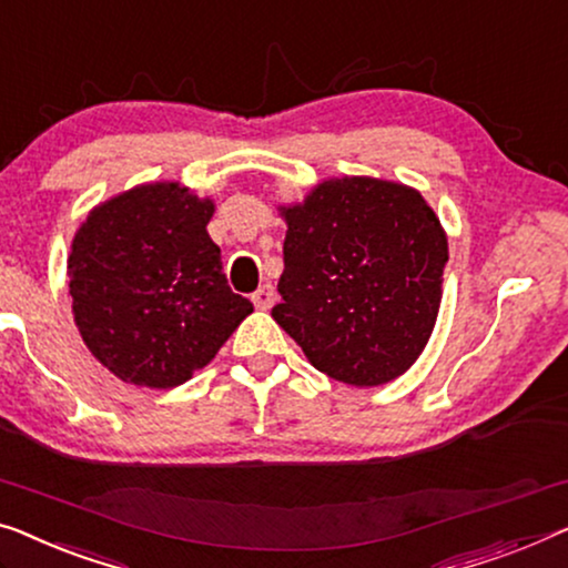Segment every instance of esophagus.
<instances>
[{
  "label": "esophagus",
  "mask_w": 568,
  "mask_h": 568,
  "mask_svg": "<svg viewBox=\"0 0 568 568\" xmlns=\"http://www.w3.org/2000/svg\"><path fill=\"white\" fill-rule=\"evenodd\" d=\"M251 300H253V304H256V310H271V304H274V300H276L274 286L271 284L258 286V290L251 294Z\"/></svg>",
  "instance_id": "1"
}]
</instances>
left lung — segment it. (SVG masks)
<instances>
[{"label": "left lung", "mask_w": 568, "mask_h": 568, "mask_svg": "<svg viewBox=\"0 0 568 568\" xmlns=\"http://www.w3.org/2000/svg\"><path fill=\"white\" fill-rule=\"evenodd\" d=\"M286 220L282 302L271 315L343 384L405 374L430 338L448 241L420 192L372 176L317 184Z\"/></svg>", "instance_id": "1"}]
</instances>
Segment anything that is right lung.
Segmentation results:
<instances>
[{"mask_svg":"<svg viewBox=\"0 0 568 568\" xmlns=\"http://www.w3.org/2000/svg\"><path fill=\"white\" fill-rule=\"evenodd\" d=\"M212 212L215 202L182 184H143L94 207L73 235V320L118 379L184 384L253 312L227 286Z\"/></svg>","mask_w":568,"mask_h":568,"instance_id":"obj_1","label":"right lung"}]
</instances>
